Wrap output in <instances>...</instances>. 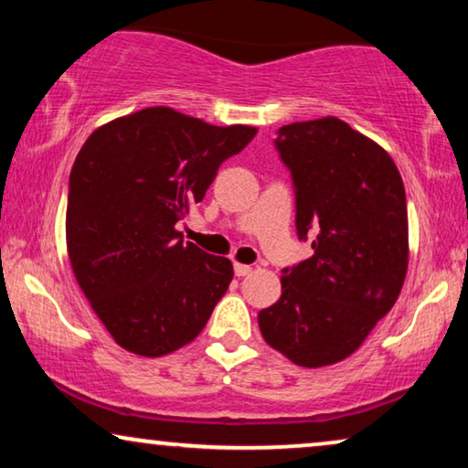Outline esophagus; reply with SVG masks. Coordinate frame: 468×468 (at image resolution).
<instances>
[{
  "label": "esophagus",
  "instance_id": "1",
  "mask_svg": "<svg viewBox=\"0 0 468 468\" xmlns=\"http://www.w3.org/2000/svg\"><path fill=\"white\" fill-rule=\"evenodd\" d=\"M251 271H253V268L247 266V264H239V261H236V264H234L236 277H247V274H251Z\"/></svg>",
  "mask_w": 468,
  "mask_h": 468
}]
</instances>
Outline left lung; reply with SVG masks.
<instances>
[{"mask_svg": "<svg viewBox=\"0 0 468 468\" xmlns=\"http://www.w3.org/2000/svg\"><path fill=\"white\" fill-rule=\"evenodd\" d=\"M274 146L292 172L300 240H315L283 271L260 332L298 367H328L360 347L405 283V185L386 149L336 117L283 125Z\"/></svg>", "mask_w": 468, "mask_h": 468, "instance_id": "obj_1", "label": "left lung"}]
</instances>
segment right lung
<instances>
[{"label":"right lung","instance_id":"1","mask_svg":"<svg viewBox=\"0 0 468 468\" xmlns=\"http://www.w3.org/2000/svg\"><path fill=\"white\" fill-rule=\"evenodd\" d=\"M255 133L153 106L98 127L82 144L69 172V264L123 349L144 357L181 349L228 292L232 261L183 242L176 223Z\"/></svg>","mask_w":468,"mask_h":468}]
</instances>
